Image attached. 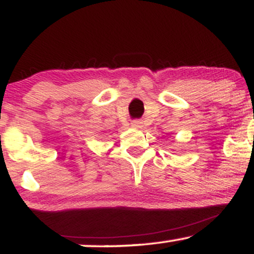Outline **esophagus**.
Segmentation results:
<instances>
[{
  "mask_svg": "<svg viewBox=\"0 0 254 254\" xmlns=\"http://www.w3.org/2000/svg\"><path fill=\"white\" fill-rule=\"evenodd\" d=\"M131 127H135V129H141V127H142V122L141 121L131 122Z\"/></svg>",
  "mask_w": 254,
  "mask_h": 254,
  "instance_id": "34e87169",
  "label": "esophagus"
}]
</instances>
